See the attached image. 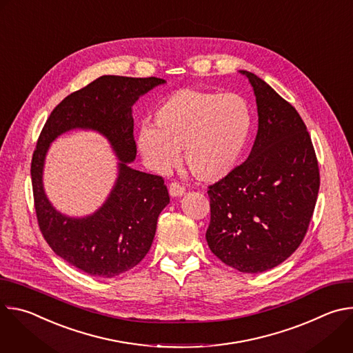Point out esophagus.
Listing matches in <instances>:
<instances>
[{
	"mask_svg": "<svg viewBox=\"0 0 353 353\" xmlns=\"http://www.w3.org/2000/svg\"><path fill=\"white\" fill-rule=\"evenodd\" d=\"M184 191H185V188L177 181H173L169 185V192H170L172 196H181L184 194Z\"/></svg>",
	"mask_w": 353,
	"mask_h": 353,
	"instance_id": "34e87169",
	"label": "esophagus"
}]
</instances>
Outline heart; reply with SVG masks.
I'll list each match as a JSON object with an SVG mask.
<instances>
[{
  "instance_id": "heart-1",
  "label": "heart",
  "mask_w": 353,
  "mask_h": 353,
  "mask_svg": "<svg viewBox=\"0 0 353 353\" xmlns=\"http://www.w3.org/2000/svg\"><path fill=\"white\" fill-rule=\"evenodd\" d=\"M154 125L142 127L138 146L154 170L165 172L179 161L201 181H218L240 163L253 112L237 93L179 89L157 106Z\"/></svg>"
}]
</instances>
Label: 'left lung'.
Returning <instances> with one entry per match:
<instances>
[{"label":"left lung","mask_w":353,"mask_h":353,"mask_svg":"<svg viewBox=\"0 0 353 353\" xmlns=\"http://www.w3.org/2000/svg\"><path fill=\"white\" fill-rule=\"evenodd\" d=\"M253 86L259 131L244 163L208 187L207 241L226 265L268 271L303 241L320 188L316 152L296 109L267 82L240 71Z\"/></svg>","instance_id":"1"}]
</instances>
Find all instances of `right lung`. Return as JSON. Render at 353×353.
<instances>
[{
  "label": "right lung",
  "instance_id": "obj_1",
  "mask_svg": "<svg viewBox=\"0 0 353 353\" xmlns=\"http://www.w3.org/2000/svg\"><path fill=\"white\" fill-rule=\"evenodd\" d=\"M165 79L103 75L68 94L47 119L33 152L30 176L40 232L54 253L92 276H117L142 261L152 245L158 216L170 196L162 176L131 169L137 157L131 106ZM75 128L106 136L118 157L119 177L105 204L85 219L60 214L42 188L49 143Z\"/></svg>",
  "mask_w": 353,
  "mask_h": 353
}]
</instances>
